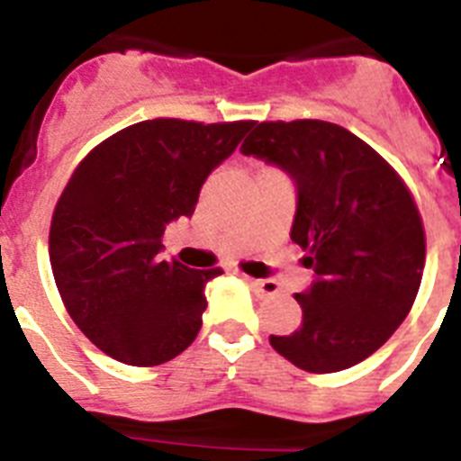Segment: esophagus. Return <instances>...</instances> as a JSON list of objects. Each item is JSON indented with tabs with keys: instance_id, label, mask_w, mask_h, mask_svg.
<instances>
[{
	"instance_id": "obj_1",
	"label": "esophagus",
	"mask_w": 461,
	"mask_h": 461,
	"mask_svg": "<svg viewBox=\"0 0 461 461\" xmlns=\"http://www.w3.org/2000/svg\"><path fill=\"white\" fill-rule=\"evenodd\" d=\"M248 283L255 287L258 292L267 294V297H274L278 294V285H276L274 280H264V278H248Z\"/></svg>"
}]
</instances>
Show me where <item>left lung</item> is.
<instances>
[{"label": "left lung", "mask_w": 461, "mask_h": 461, "mask_svg": "<svg viewBox=\"0 0 461 461\" xmlns=\"http://www.w3.org/2000/svg\"><path fill=\"white\" fill-rule=\"evenodd\" d=\"M241 153L294 183L290 239L313 269L294 294L302 327L269 343L311 374L350 369L397 331L418 294L424 231L411 192L374 148L325 120L259 122Z\"/></svg>", "instance_id": "obj_1"}]
</instances>
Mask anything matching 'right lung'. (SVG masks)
<instances>
[{"label":"right lung","mask_w":461,"mask_h":461,"mask_svg":"<svg viewBox=\"0 0 461 461\" xmlns=\"http://www.w3.org/2000/svg\"><path fill=\"white\" fill-rule=\"evenodd\" d=\"M253 125L143 120L99 143L69 178L50 264L71 320L109 357L155 366L197 339L203 287L222 271L162 259V234L192 218L208 174Z\"/></svg>","instance_id":"add662e5"}]
</instances>
